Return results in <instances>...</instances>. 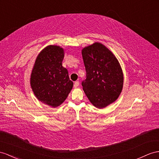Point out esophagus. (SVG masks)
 <instances>
[{
	"label": "esophagus",
	"instance_id": "esophagus-1",
	"mask_svg": "<svg viewBox=\"0 0 159 159\" xmlns=\"http://www.w3.org/2000/svg\"><path fill=\"white\" fill-rule=\"evenodd\" d=\"M79 86V81H75V83H74V87H77Z\"/></svg>",
	"mask_w": 159,
	"mask_h": 159
}]
</instances>
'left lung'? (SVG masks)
<instances>
[{
    "mask_svg": "<svg viewBox=\"0 0 159 159\" xmlns=\"http://www.w3.org/2000/svg\"><path fill=\"white\" fill-rule=\"evenodd\" d=\"M82 55L86 70L83 91L94 106L105 107L118 98L123 88L120 63L108 48L97 42L83 48Z\"/></svg>",
    "mask_w": 159,
    "mask_h": 159,
    "instance_id": "obj_1",
    "label": "left lung"
}]
</instances>
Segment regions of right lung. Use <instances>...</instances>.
Segmentation results:
<instances>
[{
	"label": "right lung",
	"mask_w": 159,
	"mask_h": 159,
	"mask_svg": "<svg viewBox=\"0 0 159 159\" xmlns=\"http://www.w3.org/2000/svg\"><path fill=\"white\" fill-rule=\"evenodd\" d=\"M64 50L48 46L38 56L31 75V87L35 97L53 107L66 99L73 87L67 69L62 66Z\"/></svg>",
	"instance_id": "add662e5"
}]
</instances>
